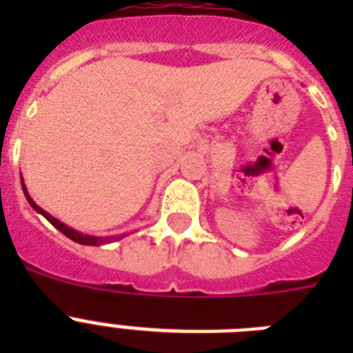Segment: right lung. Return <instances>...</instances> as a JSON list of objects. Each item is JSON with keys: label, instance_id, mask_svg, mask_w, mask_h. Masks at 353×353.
Segmentation results:
<instances>
[{"label": "right lung", "instance_id": "right-lung-1", "mask_svg": "<svg viewBox=\"0 0 353 353\" xmlns=\"http://www.w3.org/2000/svg\"><path fill=\"white\" fill-rule=\"evenodd\" d=\"M23 192H25V198H27V201H29L32 209L38 210V212H40V214L43 216V218H47V220L51 221L52 225L57 227L58 231L63 232V234L68 236V238H71V240H73V241H77V243H82V245H101V243H104V241H106V240H104V238H97V236L82 234V232H79V231H73L71 227L63 225L62 221H58L57 218H52V216L49 214V212H46V210H43V209H40V207H38V205H36L34 201H32V199H30L29 192L25 190V187H23Z\"/></svg>", "mask_w": 353, "mask_h": 353}]
</instances>
